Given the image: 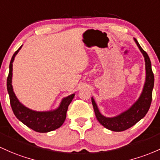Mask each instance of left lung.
I'll use <instances>...</instances> for the list:
<instances>
[{
	"label": "left lung",
	"mask_w": 160,
	"mask_h": 160,
	"mask_svg": "<svg viewBox=\"0 0 160 160\" xmlns=\"http://www.w3.org/2000/svg\"><path fill=\"white\" fill-rule=\"evenodd\" d=\"M134 41L144 57L146 66V80L139 99L127 111L122 112L118 116L107 118L100 113L96 102L92 97V104L96 118L102 125L112 131H123L134 126L145 116L151 105L152 92L154 86V75L152 71L151 62L148 54L140 47L136 38H134Z\"/></svg>",
	"instance_id": "left-lung-1"
}]
</instances>
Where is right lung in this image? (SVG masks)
Segmentation results:
<instances>
[{"label": "right lung", "mask_w": 160, "mask_h": 160, "mask_svg": "<svg viewBox=\"0 0 160 160\" xmlns=\"http://www.w3.org/2000/svg\"><path fill=\"white\" fill-rule=\"evenodd\" d=\"M22 47V46H21ZM20 48L15 52L10 63V71L7 80V87L10 96V102L12 110L15 116L23 123L25 125L32 129L33 131L39 133H46L54 131L60 128L64 122L66 118V114L68 106L71 102L75 95L71 94L64 98L61 101L60 106L57 109L49 112H36L26 108L21 104L17 99V96L13 92L12 87V71H13V62L15 56L20 51Z\"/></svg>", "instance_id": "add662e5"}]
</instances>
